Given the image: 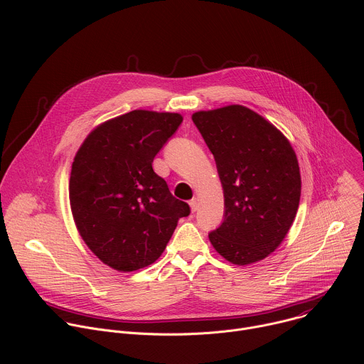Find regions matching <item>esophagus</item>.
Returning a JSON list of instances; mask_svg holds the SVG:
<instances>
[{
    "instance_id": "obj_1",
    "label": "esophagus",
    "mask_w": 364,
    "mask_h": 364,
    "mask_svg": "<svg viewBox=\"0 0 364 364\" xmlns=\"http://www.w3.org/2000/svg\"><path fill=\"white\" fill-rule=\"evenodd\" d=\"M190 209H191L193 213L197 212V209H198V200H197V198H193V200L190 201Z\"/></svg>"
}]
</instances>
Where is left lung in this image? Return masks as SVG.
<instances>
[{
	"label": "left lung",
	"instance_id": "1",
	"mask_svg": "<svg viewBox=\"0 0 364 364\" xmlns=\"http://www.w3.org/2000/svg\"><path fill=\"white\" fill-rule=\"evenodd\" d=\"M191 119L223 186L225 219L209 233L213 247L235 265L265 259L285 239L298 210L295 151L269 121L242 105L198 111Z\"/></svg>",
	"mask_w": 364,
	"mask_h": 364
}]
</instances>
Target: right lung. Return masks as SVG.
<instances>
[{"label":"right lung","mask_w":364,"mask_h":364,"mask_svg":"<svg viewBox=\"0 0 364 364\" xmlns=\"http://www.w3.org/2000/svg\"><path fill=\"white\" fill-rule=\"evenodd\" d=\"M183 122L180 114L136 109L96 127L72 164L69 198L76 228L100 261L121 272L154 264L177 222L190 215L154 157Z\"/></svg>","instance_id":"right-lung-1"}]
</instances>
